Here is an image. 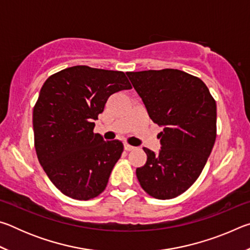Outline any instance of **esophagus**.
Wrapping results in <instances>:
<instances>
[{
    "instance_id": "obj_1",
    "label": "esophagus",
    "mask_w": 250,
    "mask_h": 250,
    "mask_svg": "<svg viewBox=\"0 0 250 250\" xmlns=\"http://www.w3.org/2000/svg\"><path fill=\"white\" fill-rule=\"evenodd\" d=\"M134 149V146L128 145V143H125V151H132Z\"/></svg>"
}]
</instances>
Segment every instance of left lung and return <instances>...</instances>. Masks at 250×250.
Instances as JSON below:
<instances>
[{
  "label": "left lung",
  "instance_id": "obj_1",
  "mask_svg": "<svg viewBox=\"0 0 250 250\" xmlns=\"http://www.w3.org/2000/svg\"><path fill=\"white\" fill-rule=\"evenodd\" d=\"M150 118L163 126L158 154L146 147V162L135 171L141 188L170 200L191 188L216 140V101L202 80L179 69L128 71Z\"/></svg>",
  "mask_w": 250,
  "mask_h": 250
}]
</instances>
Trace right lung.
Listing matches in <instances>:
<instances>
[{"instance_id":"obj_1","label":"right lung","mask_w":250,"mask_h":250,"mask_svg":"<svg viewBox=\"0 0 250 250\" xmlns=\"http://www.w3.org/2000/svg\"><path fill=\"white\" fill-rule=\"evenodd\" d=\"M124 71L74 66L49 76L33 109L34 146L41 166L66 196L79 201L104 191L124 152L104 141L95 122L111 95L131 89Z\"/></svg>"}]
</instances>
